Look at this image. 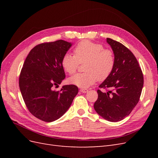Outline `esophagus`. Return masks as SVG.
I'll return each instance as SVG.
<instances>
[{
	"label": "esophagus",
	"instance_id": "obj_1",
	"mask_svg": "<svg viewBox=\"0 0 158 158\" xmlns=\"http://www.w3.org/2000/svg\"><path fill=\"white\" fill-rule=\"evenodd\" d=\"M80 92H82V93H87V92H88V89L82 88V89H80Z\"/></svg>",
	"mask_w": 158,
	"mask_h": 158
}]
</instances>
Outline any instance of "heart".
<instances>
[{
	"instance_id": "heart-1",
	"label": "heart",
	"mask_w": 158,
	"mask_h": 158,
	"mask_svg": "<svg viewBox=\"0 0 158 158\" xmlns=\"http://www.w3.org/2000/svg\"><path fill=\"white\" fill-rule=\"evenodd\" d=\"M74 55L65 54L61 61L66 73L73 74L76 73L79 64L87 61L85 65L86 73L76 74L69 79L70 84L86 88L94 84L97 80L103 81L111 75L114 66L113 52L100 44L88 40L80 42L74 49Z\"/></svg>"
}]
</instances>
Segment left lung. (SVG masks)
Instances as JSON below:
<instances>
[{"label":"left lung","instance_id":"1","mask_svg":"<svg viewBox=\"0 0 158 158\" xmlns=\"http://www.w3.org/2000/svg\"><path fill=\"white\" fill-rule=\"evenodd\" d=\"M114 55L112 73L99 88L94 109L100 116L111 122L120 121L131 113L139 102L144 77L138 60L132 52L121 43L107 38Z\"/></svg>","mask_w":158,"mask_h":158}]
</instances>
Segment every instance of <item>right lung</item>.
<instances>
[{
  "label": "right lung",
  "mask_w": 158,
  "mask_h": 158,
  "mask_svg": "<svg viewBox=\"0 0 158 158\" xmlns=\"http://www.w3.org/2000/svg\"><path fill=\"white\" fill-rule=\"evenodd\" d=\"M72 46L64 40L44 43L30 51L19 78L20 92L29 111L45 122L57 120L67 111L78 88L65 85L60 91L52 89L64 78L61 61Z\"/></svg>",
  "instance_id": "obj_1"
}]
</instances>
